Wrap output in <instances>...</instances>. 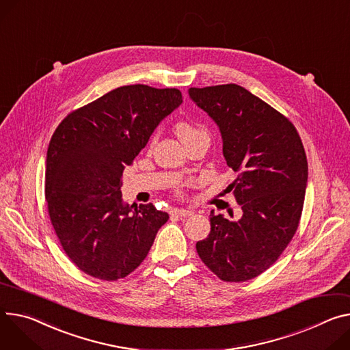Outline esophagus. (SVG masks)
Masks as SVG:
<instances>
[{"mask_svg":"<svg viewBox=\"0 0 350 350\" xmlns=\"http://www.w3.org/2000/svg\"><path fill=\"white\" fill-rule=\"evenodd\" d=\"M172 212H173V215H176L178 217H187V216H191L193 215V211L183 209V208H174Z\"/></svg>","mask_w":350,"mask_h":350,"instance_id":"esophagus-1","label":"esophagus"}]
</instances>
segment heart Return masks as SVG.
<instances>
[{
  "instance_id": "b5f03b06",
  "label": "heart",
  "mask_w": 350,
  "mask_h": 350,
  "mask_svg": "<svg viewBox=\"0 0 350 350\" xmlns=\"http://www.w3.org/2000/svg\"><path fill=\"white\" fill-rule=\"evenodd\" d=\"M174 131H176V134H177V137L184 142V145H185L187 142L191 141V139L200 137V135L206 134V133L201 129V126L193 124L191 121H188V120H178V121L176 122V125H174ZM154 141H156V135H153V137L150 138V145H152Z\"/></svg>"
}]
</instances>
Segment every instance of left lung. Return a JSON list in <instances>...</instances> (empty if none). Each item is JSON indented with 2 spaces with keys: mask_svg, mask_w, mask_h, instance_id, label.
<instances>
[{
  "mask_svg": "<svg viewBox=\"0 0 350 350\" xmlns=\"http://www.w3.org/2000/svg\"><path fill=\"white\" fill-rule=\"evenodd\" d=\"M188 93L219 126L226 163L237 173L228 191L243 211L239 220L211 211V233L197 252L219 279L245 282L280 257L299 228L308 177L304 146L289 118L243 86Z\"/></svg>",
  "mask_w": 350,
  "mask_h": 350,
  "instance_id": "8db88e82",
  "label": "left lung"
}]
</instances>
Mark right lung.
<instances>
[{"label":"right lung","instance_id":"right-lung-1","mask_svg":"<svg viewBox=\"0 0 350 350\" xmlns=\"http://www.w3.org/2000/svg\"><path fill=\"white\" fill-rule=\"evenodd\" d=\"M181 103L174 88L120 86L57 126L47 149L46 202L62 250L82 272L117 280L148 256L169 215L152 204H124L122 172Z\"/></svg>","mask_w":350,"mask_h":350}]
</instances>
